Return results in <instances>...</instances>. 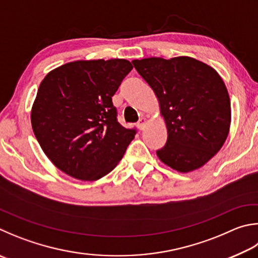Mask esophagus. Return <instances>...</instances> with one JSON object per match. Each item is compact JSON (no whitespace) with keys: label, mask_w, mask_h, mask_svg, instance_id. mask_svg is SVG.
<instances>
[{"label":"esophagus","mask_w":258,"mask_h":258,"mask_svg":"<svg viewBox=\"0 0 258 258\" xmlns=\"http://www.w3.org/2000/svg\"><path fill=\"white\" fill-rule=\"evenodd\" d=\"M145 124H147V120H145L144 117H141V118H140V120H139V123H138L139 130L140 131H143L144 127H145Z\"/></svg>","instance_id":"esophagus-1"}]
</instances>
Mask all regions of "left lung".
Wrapping results in <instances>:
<instances>
[{"label": "left lung", "instance_id": "8db88e82", "mask_svg": "<svg viewBox=\"0 0 258 258\" xmlns=\"http://www.w3.org/2000/svg\"><path fill=\"white\" fill-rule=\"evenodd\" d=\"M132 63L156 93L166 121L167 143L157 156L179 172L199 169L221 149L230 128V98L221 77L187 56Z\"/></svg>", "mask_w": 258, "mask_h": 258}]
</instances>
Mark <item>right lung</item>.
I'll use <instances>...</instances> for the list:
<instances>
[{"label":"right lung","instance_id":"obj_1","mask_svg":"<svg viewBox=\"0 0 258 258\" xmlns=\"http://www.w3.org/2000/svg\"><path fill=\"white\" fill-rule=\"evenodd\" d=\"M132 69L120 58L76 60L41 81L31 125L59 170L92 181L109 174L123 158L137 130L118 123L111 97Z\"/></svg>","mask_w":258,"mask_h":258}]
</instances>
